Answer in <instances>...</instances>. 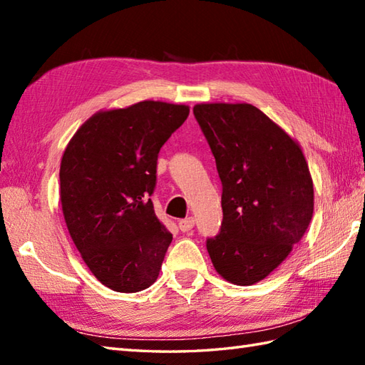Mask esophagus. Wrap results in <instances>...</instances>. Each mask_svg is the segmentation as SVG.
I'll list each match as a JSON object with an SVG mask.
<instances>
[{
  "mask_svg": "<svg viewBox=\"0 0 365 365\" xmlns=\"http://www.w3.org/2000/svg\"><path fill=\"white\" fill-rule=\"evenodd\" d=\"M195 222H196V220L192 218V216H188V218L178 221V229H180L182 232H190L192 227H195Z\"/></svg>",
  "mask_w": 365,
  "mask_h": 365,
  "instance_id": "esophagus-1",
  "label": "esophagus"
}]
</instances>
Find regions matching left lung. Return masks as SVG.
I'll return each mask as SVG.
<instances>
[{"label": "left lung", "instance_id": "8db88e82", "mask_svg": "<svg viewBox=\"0 0 365 365\" xmlns=\"http://www.w3.org/2000/svg\"><path fill=\"white\" fill-rule=\"evenodd\" d=\"M221 178L222 222L207 238L215 269L237 285L265 279L290 254L314 213L299 145L250 103L192 108Z\"/></svg>", "mask_w": 365, "mask_h": 365}]
</instances>
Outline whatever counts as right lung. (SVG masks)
Listing matches in <instances>:
<instances>
[{
	"label": "right lung",
	"instance_id": "add662e5",
	"mask_svg": "<svg viewBox=\"0 0 365 365\" xmlns=\"http://www.w3.org/2000/svg\"><path fill=\"white\" fill-rule=\"evenodd\" d=\"M190 108L139 102L92 115L76 131L59 170L61 202L71 237L100 282L135 293L160 274L173 234L150 196L160 149Z\"/></svg>",
	"mask_w": 365,
	"mask_h": 365
}]
</instances>
